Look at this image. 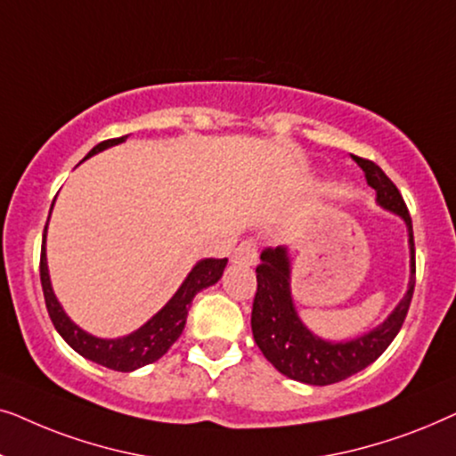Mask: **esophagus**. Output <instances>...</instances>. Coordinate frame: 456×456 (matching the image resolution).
<instances>
[{
  "instance_id": "esophagus-1",
  "label": "esophagus",
  "mask_w": 456,
  "mask_h": 456,
  "mask_svg": "<svg viewBox=\"0 0 456 456\" xmlns=\"http://www.w3.org/2000/svg\"><path fill=\"white\" fill-rule=\"evenodd\" d=\"M232 261H236V264L253 265L255 261H257V245H255L253 240H242L240 245L234 248Z\"/></svg>"
}]
</instances>
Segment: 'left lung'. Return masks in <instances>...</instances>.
I'll return each instance as SVG.
<instances>
[{"label":"left lung","instance_id":"8db88e82","mask_svg":"<svg viewBox=\"0 0 456 456\" xmlns=\"http://www.w3.org/2000/svg\"><path fill=\"white\" fill-rule=\"evenodd\" d=\"M365 174L367 184L378 192V203L395 211L407 222L411 245V282L401 305L373 332L348 342H326L317 338L298 320L289 286V257L284 247H267L257 265V292L253 298V338L264 357L286 378L311 386L342 382L371 365L401 332L415 290V240L413 222L407 203L396 184L371 159L354 158Z\"/></svg>","mask_w":456,"mask_h":456}]
</instances>
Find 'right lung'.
Returning <instances> with one entry per match:
<instances>
[{
  "label": "right lung",
  "mask_w": 456,
  "mask_h": 456,
  "mask_svg": "<svg viewBox=\"0 0 456 456\" xmlns=\"http://www.w3.org/2000/svg\"><path fill=\"white\" fill-rule=\"evenodd\" d=\"M126 136L120 139H108L102 141L89 151L86 158L95 155L103 149L111 145H118ZM85 158V159H86ZM53 205V203H52ZM45 232L47 226L43 230V245H41V261H39V272H41V286H43V297H45V307L47 314L52 317L55 330H58L61 338L70 345L78 354H83L85 359L99 363L108 370L114 371H133L139 370L142 365L153 363L159 357H164L174 342L178 340V336L183 334L186 315H189L191 303L195 298L197 292H201L208 286L216 284L222 278L224 267H226L228 259H203L192 267L189 278L184 280L176 295L170 298V303L159 311L158 315H153L145 326L136 330V332L124 336L118 340H102L95 336L86 334L78 326L68 320L64 309L60 307L58 298H55L52 290V282H49L47 273V261H45Z\"/></svg>",
  "instance_id": "right-lung-1"
}]
</instances>
